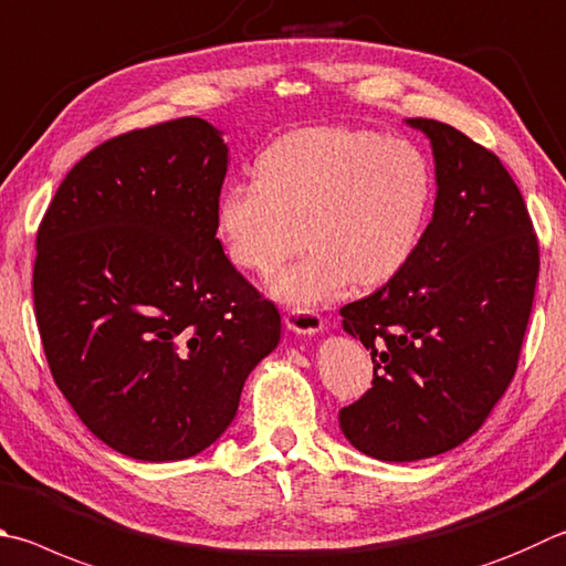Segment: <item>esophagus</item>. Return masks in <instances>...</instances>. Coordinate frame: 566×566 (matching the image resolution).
Here are the masks:
<instances>
[{
	"mask_svg": "<svg viewBox=\"0 0 566 566\" xmlns=\"http://www.w3.org/2000/svg\"><path fill=\"white\" fill-rule=\"evenodd\" d=\"M284 324L296 334L312 336L316 332H322V328L326 326V318L322 314L312 312V310H286L284 312Z\"/></svg>",
	"mask_w": 566,
	"mask_h": 566,
	"instance_id": "obj_1",
	"label": "esophagus"
}]
</instances>
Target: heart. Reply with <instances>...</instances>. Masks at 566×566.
I'll list each match as a JSON object with an SVG mask.
<instances>
[{
	"label": "heart",
	"instance_id": "b5f03b06",
	"mask_svg": "<svg viewBox=\"0 0 566 566\" xmlns=\"http://www.w3.org/2000/svg\"><path fill=\"white\" fill-rule=\"evenodd\" d=\"M436 200L426 153L406 138L358 128H306L270 143L254 182H230L214 228L242 272L272 274L304 234L300 260L272 294L294 306L328 302L348 282L381 286L406 270Z\"/></svg>",
	"mask_w": 566,
	"mask_h": 566
}]
</instances>
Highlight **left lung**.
I'll list each match as a JSON object with an SVG mask.
<instances>
[{
    "instance_id": "8db88e82",
    "label": "left lung",
    "mask_w": 566,
    "mask_h": 566,
    "mask_svg": "<svg viewBox=\"0 0 566 566\" xmlns=\"http://www.w3.org/2000/svg\"><path fill=\"white\" fill-rule=\"evenodd\" d=\"M436 156V210L413 260L342 310L374 381L338 410L348 443L386 462L446 453L482 426L517 371L539 244L495 153L433 118H410Z\"/></svg>"
}]
</instances>
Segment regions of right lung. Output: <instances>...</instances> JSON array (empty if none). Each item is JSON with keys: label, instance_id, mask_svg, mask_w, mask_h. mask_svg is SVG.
<instances>
[{"label": "right lung", "instance_id": "right-lung-1", "mask_svg": "<svg viewBox=\"0 0 566 566\" xmlns=\"http://www.w3.org/2000/svg\"><path fill=\"white\" fill-rule=\"evenodd\" d=\"M228 146L198 116L108 138L41 218L34 312L51 376L96 438L163 462L198 455L280 344L274 302L224 256Z\"/></svg>", "mask_w": 566, "mask_h": 566}]
</instances>
